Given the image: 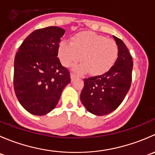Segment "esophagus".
Returning <instances> with one entry per match:
<instances>
[{"mask_svg": "<svg viewBox=\"0 0 155 155\" xmlns=\"http://www.w3.org/2000/svg\"><path fill=\"white\" fill-rule=\"evenodd\" d=\"M70 78H71V80L72 81L74 80V79L76 78V75L74 74V73H70Z\"/></svg>", "mask_w": 155, "mask_h": 155, "instance_id": "obj_1", "label": "esophagus"}]
</instances>
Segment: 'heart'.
<instances>
[{"instance_id": "1", "label": "heart", "mask_w": 155, "mask_h": 155, "mask_svg": "<svg viewBox=\"0 0 155 155\" xmlns=\"http://www.w3.org/2000/svg\"><path fill=\"white\" fill-rule=\"evenodd\" d=\"M58 55L66 68L72 66L80 58L82 64L75 68L76 71L83 73L89 70L94 76L107 73L116 62L118 47L116 42L91 31H82L73 35L70 43H59Z\"/></svg>"}]
</instances>
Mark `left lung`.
<instances>
[{"label":"left lung","instance_id":"8db88e82","mask_svg":"<svg viewBox=\"0 0 155 155\" xmlns=\"http://www.w3.org/2000/svg\"><path fill=\"white\" fill-rule=\"evenodd\" d=\"M118 47L116 62L101 76L84 79L80 94L83 106L95 115H105L119 107L130 87L133 60L124 42L113 36Z\"/></svg>","mask_w":155,"mask_h":155}]
</instances>
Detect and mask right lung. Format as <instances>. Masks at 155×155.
<instances>
[{
	"label": "right lung",
	"mask_w": 155,
	"mask_h": 155,
	"mask_svg": "<svg viewBox=\"0 0 155 155\" xmlns=\"http://www.w3.org/2000/svg\"><path fill=\"white\" fill-rule=\"evenodd\" d=\"M64 32L56 26L36 30L26 37L15 54L14 90L20 104L33 115L51 112L70 82V72L57 57Z\"/></svg>",
	"instance_id": "right-lung-1"
}]
</instances>
